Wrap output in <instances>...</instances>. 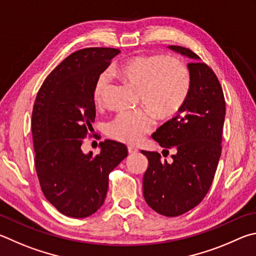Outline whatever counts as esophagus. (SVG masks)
Segmentation results:
<instances>
[{
    "mask_svg": "<svg viewBox=\"0 0 256 256\" xmlns=\"http://www.w3.org/2000/svg\"><path fill=\"white\" fill-rule=\"evenodd\" d=\"M137 152H138V148H136V147L128 146V153H129V154H136Z\"/></svg>",
    "mask_w": 256,
    "mask_h": 256,
    "instance_id": "esophagus-1",
    "label": "esophagus"
}]
</instances>
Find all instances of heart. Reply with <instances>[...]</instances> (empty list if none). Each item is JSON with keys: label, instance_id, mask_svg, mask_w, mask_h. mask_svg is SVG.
I'll use <instances>...</instances> for the list:
<instances>
[{"label": "heart", "instance_id": "1", "mask_svg": "<svg viewBox=\"0 0 256 256\" xmlns=\"http://www.w3.org/2000/svg\"><path fill=\"white\" fill-rule=\"evenodd\" d=\"M114 73L140 90L142 103L162 118H171L180 111L189 96L190 78L186 66L176 58L163 55L132 56L114 68ZM110 84V74L102 72L93 86V98L101 103ZM155 119L150 111H126L106 124L112 140L137 144L153 130Z\"/></svg>", "mask_w": 256, "mask_h": 256}]
</instances>
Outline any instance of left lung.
<instances>
[{
    "label": "left lung",
    "instance_id": "1",
    "mask_svg": "<svg viewBox=\"0 0 256 256\" xmlns=\"http://www.w3.org/2000/svg\"><path fill=\"white\" fill-rule=\"evenodd\" d=\"M168 48L191 58L190 91L180 114L152 135L164 150H176L172 163L158 152L142 150L148 158L142 194L156 212L176 217L198 206L212 186L222 155L226 102L216 74L196 54L181 46Z\"/></svg>",
    "mask_w": 256,
    "mask_h": 256
}]
</instances>
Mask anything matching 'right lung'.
Returning <instances> with one entry per match:
<instances>
[{
  "instance_id": "obj_1",
  "label": "right lung",
  "mask_w": 256,
  "mask_h": 256,
  "mask_svg": "<svg viewBox=\"0 0 256 256\" xmlns=\"http://www.w3.org/2000/svg\"><path fill=\"white\" fill-rule=\"evenodd\" d=\"M120 52L84 48L70 54L44 80L32 110L34 166L46 199L62 214L85 218L104 202L109 174L127 158V147L100 142L101 152L80 146L96 119L93 86L98 74Z\"/></svg>"
}]
</instances>
